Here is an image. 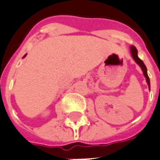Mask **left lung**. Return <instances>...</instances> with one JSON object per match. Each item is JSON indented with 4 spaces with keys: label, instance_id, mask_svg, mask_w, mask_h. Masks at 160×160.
Returning a JSON list of instances; mask_svg holds the SVG:
<instances>
[{
    "label": "left lung",
    "instance_id": "obj_1",
    "mask_svg": "<svg viewBox=\"0 0 160 160\" xmlns=\"http://www.w3.org/2000/svg\"><path fill=\"white\" fill-rule=\"evenodd\" d=\"M130 53H131V56L133 58V59L135 60V62L141 67V69H142V71H143V73H144V76L145 77V80H146L147 85H148L149 90H150V88H151V84H150V79H149L148 74H147V68H146V66H145V65L144 64V62L142 61L139 58H138V50L136 49V47H135L134 45L130 46Z\"/></svg>",
    "mask_w": 160,
    "mask_h": 160
}]
</instances>
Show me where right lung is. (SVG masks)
<instances>
[{"mask_svg": "<svg viewBox=\"0 0 160 160\" xmlns=\"http://www.w3.org/2000/svg\"><path fill=\"white\" fill-rule=\"evenodd\" d=\"M26 55H27V54H26ZM26 55H24V56H23V58H25V57H26Z\"/></svg>", "mask_w": 160, "mask_h": 160, "instance_id": "right-lung-1", "label": "right lung"}]
</instances>
